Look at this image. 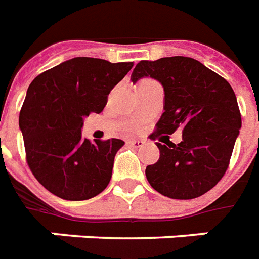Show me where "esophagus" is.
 Masks as SVG:
<instances>
[{"instance_id":"esophagus-1","label":"esophagus","mask_w":259,"mask_h":259,"mask_svg":"<svg viewBox=\"0 0 259 259\" xmlns=\"http://www.w3.org/2000/svg\"><path fill=\"white\" fill-rule=\"evenodd\" d=\"M127 144L130 146H133V148H142V146L145 145V142L142 141V140H130Z\"/></svg>"}]
</instances>
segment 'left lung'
I'll list each match as a JSON object with an SVG mask.
<instances>
[{
    "mask_svg": "<svg viewBox=\"0 0 259 259\" xmlns=\"http://www.w3.org/2000/svg\"><path fill=\"white\" fill-rule=\"evenodd\" d=\"M146 76L161 83L165 94L164 113L150 138L183 129V140L177 145L156 142L160 158L146 166V179L157 192L170 199L201 196L229 168L242 126L235 93L221 75L185 56L141 60L132 82Z\"/></svg>",
    "mask_w": 259,
    "mask_h": 259,
    "instance_id": "obj_1",
    "label": "left lung"
}]
</instances>
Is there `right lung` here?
Listing matches in <instances>:
<instances>
[{
  "instance_id": "add662e5",
  "label": "right lung",
  "mask_w": 259,
  "mask_h": 259,
  "mask_svg": "<svg viewBox=\"0 0 259 259\" xmlns=\"http://www.w3.org/2000/svg\"><path fill=\"white\" fill-rule=\"evenodd\" d=\"M133 63L74 58L42 72L26 91L18 125L38 183L64 200H87L107 187L125 142L83 138V119L101 113Z\"/></svg>"
}]
</instances>
